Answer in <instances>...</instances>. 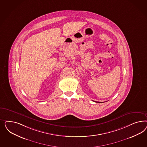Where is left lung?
<instances>
[{"label": "left lung", "mask_w": 147, "mask_h": 147, "mask_svg": "<svg viewBox=\"0 0 147 147\" xmlns=\"http://www.w3.org/2000/svg\"><path fill=\"white\" fill-rule=\"evenodd\" d=\"M98 102H98H96H96Z\"/></svg>", "instance_id": "obj_1"}]
</instances>
